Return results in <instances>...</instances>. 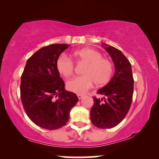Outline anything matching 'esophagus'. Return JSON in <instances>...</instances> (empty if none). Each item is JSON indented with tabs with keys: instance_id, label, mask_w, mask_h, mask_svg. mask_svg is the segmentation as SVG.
Here are the masks:
<instances>
[{
	"instance_id": "obj_1",
	"label": "esophagus",
	"mask_w": 159,
	"mask_h": 159,
	"mask_svg": "<svg viewBox=\"0 0 159 159\" xmlns=\"http://www.w3.org/2000/svg\"><path fill=\"white\" fill-rule=\"evenodd\" d=\"M77 97H78V98H79V99L80 100V99H82V98L84 97V95H82V94H78V95H77Z\"/></svg>"
}]
</instances>
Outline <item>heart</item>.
Returning a JSON list of instances; mask_svg holds the SVG:
<instances>
[{
	"instance_id": "heart-1",
	"label": "heart",
	"mask_w": 159,
	"mask_h": 159,
	"mask_svg": "<svg viewBox=\"0 0 159 159\" xmlns=\"http://www.w3.org/2000/svg\"><path fill=\"white\" fill-rule=\"evenodd\" d=\"M73 55L80 61L86 63L82 71L84 75L73 78L67 82V88L77 94H84L93 85L102 86L108 83L113 74V64L107 58H102L100 52L92 48H83L74 52ZM56 66L61 75L69 78L74 73L75 65L65 55L59 56Z\"/></svg>"
}]
</instances>
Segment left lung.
<instances>
[{
	"instance_id": "1",
	"label": "left lung",
	"mask_w": 159,
	"mask_h": 159,
	"mask_svg": "<svg viewBox=\"0 0 159 159\" xmlns=\"http://www.w3.org/2000/svg\"><path fill=\"white\" fill-rule=\"evenodd\" d=\"M115 66V73L108 83L98 90L103 98H93L90 119L95 127L109 129L118 125L125 119L131 106L134 91L132 66L122 52L103 43Z\"/></svg>"
}]
</instances>
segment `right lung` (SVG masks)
<instances>
[{"instance_id": "add662e5", "label": "right lung", "mask_w": 159, "mask_h": 159, "mask_svg": "<svg viewBox=\"0 0 159 159\" xmlns=\"http://www.w3.org/2000/svg\"><path fill=\"white\" fill-rule=\"evenodd\" d=\"M69 45L52 44L36 51L26 63L21 77L20 93L24 109L41 128L57 129L68 122L76 105L75 93L65 90L56 62Z\"/></svg>"}]
</instances>
